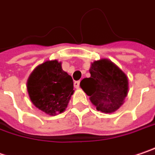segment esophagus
<instances>
[{
  "instance_id": "esophagus-1",
  "label": "esophagus",
  "mask_w": 155,
  "mask_h": 155,
  "mask_svg": "<svg viewBox=\"0 0 155 155\" xmlns=\"http://www.w3.org/2000/svg\"><path fill=\"white\" fill-rule=\"evenodd\" d=\"M74 86L75 88H79L80 87V81H76L74 82Z\"/></svg>"
}]
</instances>
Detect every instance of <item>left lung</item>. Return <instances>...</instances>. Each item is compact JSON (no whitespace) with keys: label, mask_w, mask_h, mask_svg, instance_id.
Returning <instances> with one entry per match:
<instances>
[{"label":"left lung","mask_w":155,"mask_h":155,"mask_svg":"<svg viewBox=\"0 0 155 155\" xmlns=\"http://www.w3.org/2000/svg\"><path fill=\"white\" fill-rule=\"evenodd\" d=\"M90 77L84 78L80 86L89 96L96 110L104 113L116 111L128 94V78L117 66L106 59L91 64Z\"/></svg>","instance_id":"left-lung-1"}]
</instances>
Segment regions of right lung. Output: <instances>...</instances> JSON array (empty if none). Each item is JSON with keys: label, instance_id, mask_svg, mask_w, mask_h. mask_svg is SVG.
<instances>
[{"label": "right lung", "instance_id": "add662e5", "mask_svg": "<svg viewBox=\"0 0 155 155\" xmlns=\"http://www.w3.org/2000/svg\"><path fill=\"white\" fill-rule=\"evenodd\" d=\"M32 104L45 113L55 116L63 112L74 94L72 77L58 60H48L33 70L27 81Z\"/></svg>", "mask_w": 155, "mask_h": 155}]
</instances>
